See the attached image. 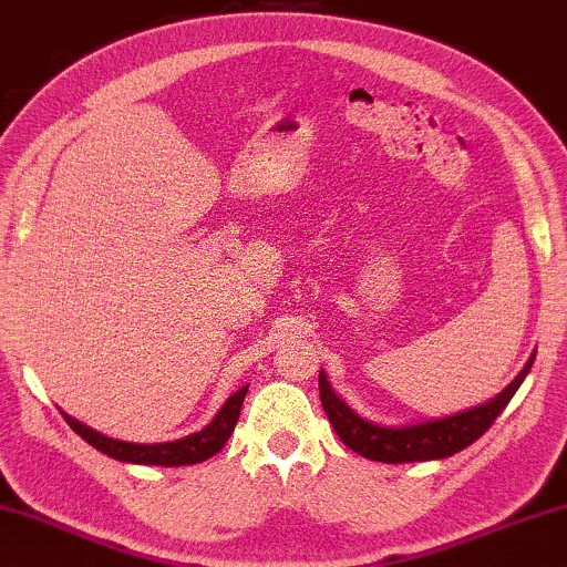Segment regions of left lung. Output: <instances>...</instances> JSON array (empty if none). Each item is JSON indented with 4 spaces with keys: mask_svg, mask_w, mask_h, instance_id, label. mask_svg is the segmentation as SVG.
Returning <instances> with one entry per match:
<instances>
[{
    "mask_svg": "<svg viewBox=\"0 0 567 567\" xmlns=\"http://www.w3.org/2000/svg\"><path fill=\"white\" fill-rule=\"evenodd\" d=\"M533 361L535 351L513 382H509L497 396L487 399V402L470 406V410H462L457 414L412 424H379L357 414L344 399L333 392L323 369L319 371V394L333 432L339 434L341 442H344L349 450H354L361 457L389 462V465L444 460L470 447L472 442L480 440L482 434L489 430V424L497 420L509 399L515 396L519 384L525 382Z\"/></svg>",
    "mask_w": 567,
    "mask_h": 567,
    "instance_id": "8db88e82",
    "label": "left lung"
}]
</instances>
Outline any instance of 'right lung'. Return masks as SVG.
<instances>
[{"instance_id": "add662e5", "label": "right lung", "mask_w": 567, "mask_h": 567, "mask_svg": "<svg viewBox=\"0 0 567 567\" xmlns=\"http://www.w3.org/2000/svg\"><path fill=\"white\" fill-rule=\"evenodd\" d=\"M248 392V384L240 386L238 392L226 399V404L220 406L218 414L203 426L200 432H193L188 437L173 440V442H155V444H141V442H125L113 440L107 434H102L92 426L74 420L68 412H62L64 420L72 426V432H78L82 440L92 444L97 452L107 454V457L130 462V465H161V467H183V465H198V462L213 457V454L223 450V444L228 442L230 434L236 430L240 406Z\"/></svg>"}]
</instances>
